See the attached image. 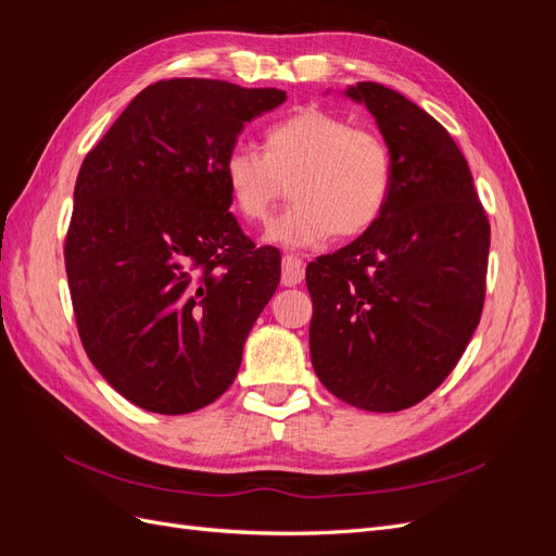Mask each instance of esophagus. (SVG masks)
Segmentation results:
<instances>
[{
  "label": "esophagus",
  "instance_id": "obj_1",
  "mask_svg": "<svg viewBox=\"0 0 556 556\" xmlns=\"http://www.w3.org/2000/svg\"><path fill=\"white\" fill-rule=\"evenodd\" d=\"M306 276V264L299 255H285L282 257V285L294 288Z\"/></svg>",
  "mask_w": 556,
  "mask_h": 556
}]
</instances>
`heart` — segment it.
I'll return each mask as SVG.
<instances>
[{
  "mask_svg": "<svg viewBox=\"0 0 556 556\" xmlns=\"http://www.w3.org/2000/svg\"><path fill=\"white\" fill-rule=\"evenodd\" d=\"M223 176L233 208L248 223L268 220L292 180L294 204L268 227L266 239L311 248L331 233L357 237L378 223L394 188V155L374 129L304 109L266 129L264 153L231 148Z\"/></svg>",
  "mask_w": 556,
  "mask_h": 556,
  "instance_id": "1",
  "label": "heart"
}]
</instances>
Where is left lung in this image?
<instances>
[{
	"instance_id": "obj_1",
	"label": "left lung",
	"mask_w": 556,
	"mask_h": 556,
	"mask_svg": "<svg viewBox=\"0 0 556 556\" xmlns=\"http://www.w3.org/2000/svg\"><path fill=\"white\" fill-rule=\"evenodd\" d=\"M345 94L390 143L394 188L376 225L306 268L311 359L333 396L396 413L452 374L480 323L490 220L439 121L380 83Z\"/></svg>"
}]
</instances>
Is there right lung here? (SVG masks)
<instances>
[{"label":"right lung","instance_id":"obj_1","mask_svg":"<svg viewBox=\"0 0 556 556\" xmlns=\"http://www.w3.org/2000/svg\"><path fill=\"white\" fill-rule=\"evenodd\" d=\"M276 88L157 80L80 164L64 266L80 343L115 392L160 415L223 396L280 282L278 248L229 213L223 164Z\"/></svg>","mask_w":556,"mask_h":556}]
</instances>
